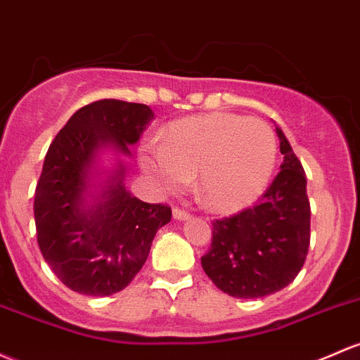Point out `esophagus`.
Instances as JSON below:
<instances>
[{
  "mask_svg": "<svg viewBox=\"0 0 360 360\" xmlns=\"http://www.w3.org/2000/svg\"><path fill=\"white\" fill-rule=\"evenodd\" d=\"M172 217L176 219V221H188V219H190L191 215L188 214L186 210H181V209H172Z\"/></svg>",
  "mask_w": 360,
  "mask_h": 360,
  "instance_id": "34e87169",
  "label": "esophagus"
}]
</instances>
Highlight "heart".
I'll return each instance as SVG.
<instances>
[{
    "instance_id": "obj_1",
    "label": "heart",
    "mask_w": 360,
    "mask_h": 360,
    "mask_svg": "<svg viewBox=\"0 0 360 360\" xmlns=\"http://www.w3.org/2000/svg\"><path fill=\"white\" fill-rule=\"evenodd\" d=\"M278 157L264 120L224 112L176 120L160 131L157 148H139V167L160 191L177 193L196 176L210 210L228 214L252 205L269 184Z\"/></svg>"
}]
</instances>
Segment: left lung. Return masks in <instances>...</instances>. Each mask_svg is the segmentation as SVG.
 Listing matches in <instances>:
<instances>
[{
	"label": "left lung",
	"instance_id": "1",
	"mask_svg": "<svg viewBox=\"0 0 360 360\" xmlns=\"http://www.w3.org/2000/svg\"><path fill=\"white\" fill-rule=\"evenodd\" d=\"M281 170L259 203L214 221L202 267L215 286L236 298H260L288 286L304 267L310 241L307 179L281 127H276Z\"/></svg>",
	"mask_w": 360,
	"mask_h": 360
}]
</instances>
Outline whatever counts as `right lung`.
<instances>
[{
	"instance_id": "obj_1",
	"label": "right lung",
	"mask_w": 360,
	"mask_h": 360,
	"mask_svg": "<svg viewBox=\"0 0 360 360\" xmlns=\"http://www.w3.org/2000/svg\"><path fill=\"white\" fill-rule=\"evenodd\" d=\"M155 113L148 105L100 100L79 108L56 134L34 196L37 243L67 288L89 297L124 290L145 266L172 212L131 195L129 146Z\"/></svg>"
}]
</instances>
